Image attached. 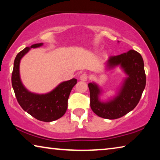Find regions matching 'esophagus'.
I'll return each instance as SVG.
<instances>
[{"instance_id": "obj_1", "label": "esophagus", "mask_w": 160, "mask_h": 160, "mask_svg": "<svg viewBox=\"0 0 160 160\" xmlns=\"http://www.w3.org/2000/svg\"><path fill=\"white\" fill-rule=\"evenodd\" d=\"M88 75H87L86 73H83L80 76V80H82V81H87V80H88Z\"/></svg>"}]
</instances>
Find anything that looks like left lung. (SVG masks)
I'll list each match as a JSON object with an SVG mask.
<instances>
[{
	"label": "left lung",
	"mask_w": 160,
	"mask_h": 160,
	"mask_svg": "<svg viewBox=\"0 0 160 160\" xmlns=\"http://www.w3.org/2000/svg\"><path fill=\"white\" fill-rule=\"evenodd\" d=\"M116 66H120L127 77L112 99L101 101L99 97L102 93V89L95 82L88 84L91 109L104 118L116 119L131 112L138 104L145 88L144 62L138 52L130 50L120 55L110 56L107 62V68L113 69Z\"/></svg>",
	"instance_id": "8db88e82"
}]
</instances>
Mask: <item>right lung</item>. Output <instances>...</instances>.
<instances>
[{"label":"right lung","instance_id":"add662e5","mask_svg":"<svg viewBox=\"0 0 160 160\" xmlns=\"http://www.w3.org/2000/svg\"><path fill=\"white\" fill-rule=\"evenodd\" d=\"M42 45L43 43L33 44L18 53L12 72V86L19 104L23 110L37 120L51 122L57 120L65 114L70 93L76 85L77 80L72 78L61 82L47 94H36L27 90L20 79V61L32 48H38Z\"/></svg>","mask_w":160,"mask_h":160}]
</instances>
